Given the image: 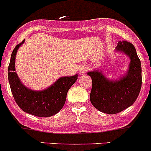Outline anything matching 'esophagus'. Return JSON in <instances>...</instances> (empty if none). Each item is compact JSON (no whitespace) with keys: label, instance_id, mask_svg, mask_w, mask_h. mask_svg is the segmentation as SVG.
Returning a JSON list of instances; mask_svg holds the SVG:
<instances>
[{"label":"esophagus","instance_id":"1","mask_svg":"<svg viewBox=\"0 0 151 151\" xmlns=\"http://www.w3.org/2000/svg\"><path fill=\"white\" fill-rule=\"evenodd\" d=\"M88 68L86 67V66H83V67L80 68L79 69V72H80V74L81 75H84L85 73H86V71H87Z\"/></svg>","mask_w":151,"mask_h":151}]
</instances>
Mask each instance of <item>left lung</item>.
Here are the masks:
<instances>
[{
  "label": "left lung",
  "instance_id": "1",
  "mask_svg": "<svg viewBox=\"0 0 151 151\" xmlns=\"http://www.w3.org/2000/svg\"><path fill=\"white\" fill-rule=\"evenodd\" d=\"M116 50L124 52L131 59L129 72L118 81H109L101 72H89L92 87L90 100L100 111L116 114L129 107L136 101L142 84L141 64L135 47L127 41H119Z\"/></svg>",
  "mask_w": 151,
  "mask_h": 151
}]
</instances>
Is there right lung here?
<instances>
[{"instance_id": "add662e5", "label": "right lung", "mask_w": 151, "mask_h": 151, "mask_svg": "<svg viewBox=\"0 0 151 151\" xmlns=\"http://www.w3.org/2000/svg\"><path fill=\"white\" fill-rule=\"evenodd\" d=\"M24 41L15 47L8 66V79L14 100L24 112L33 116L49 117L55 115L65 104L68 91L76 82L78 76L60 78L50 88L41 91L25 87L15 72L16 54Z\"/></svg>"}]
</instances>
